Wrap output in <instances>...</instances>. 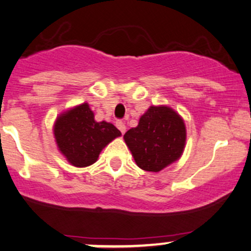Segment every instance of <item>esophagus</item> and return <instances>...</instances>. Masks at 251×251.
Segmentation results:
<instances>
[{"label": "esophagus", "instance_id": "obj_1", "mask_svg": "<svg viewBox=\"0 0 251 251\" xmlns=\"http://www.w3.org/2000/svg\"><path fill=\"white\" fill-rule=\"evenodd\" d=\"M115 125H117V127L119 128L121 133H123V134L125 133V131H126V125H125V123H124V121H121V120L117 121V123H115Z\"/></svg>", "mask_w": 251, "mask_h": 251}]
</instances>
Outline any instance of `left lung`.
<instances>
[{"label": "left lung", "mask_w": 251, "mask_h": 251, "mask_svg": "<svg viewBox=\"0 0 251 251\" xmlns=\"http://www.w3.org/2000/svg\"><path fill=\"white\" fill-rule=\"evenodd\" d=\"M137 166L158 173L182 155L186 145L183 119L168 106H151L140 117L138 126L124 134Z\"/></svg>", "instance_id": "1"}]
</instances>
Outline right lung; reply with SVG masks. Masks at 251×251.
I'll return each instance as SVG.
<instances>
[{"label": "right lung", "mask_w": 251, "mask_h": 251, "mask_svg": "<svg viewBox=\"0 0 251 251\" xmlns=\"http://www.w3.org/2000/svg\"><path fill=\"white\" fill-rule=\"evenodd\" d=\"M57 147L74 167L84 168L98 161L102 149L121 132L107 121H95L87 102L58 115L53 126Z\"/></svg>", "instance_id": "1"}]
</instances>
